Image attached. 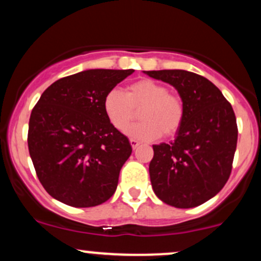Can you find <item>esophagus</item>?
Masks as SVG:
<instances>
[{"label":"esophagus","mask_w":261,"mask_h":261,"mask_svg":"<svg viewBox=\"0 0 261 261\" xmlns=\"http://www.w3.org/2000/svg\"><path fill=\"white\" fill-rule=\"evenodd\" d=\"M130 145H131V147H133V149H136L140 146V142H139V141L135 140V139H131L130 140Z\"/></svg>","instance_id":"34e87169"}]
</instances>
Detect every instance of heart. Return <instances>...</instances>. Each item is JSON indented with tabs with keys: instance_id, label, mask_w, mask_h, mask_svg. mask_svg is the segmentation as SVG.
<instances>
[{
	"instance_id": "1",
	"label": "heart",
	"mask_w": 261,
	"mask_h": 261,
	"mask_svg": "<svg viewBox=\"0 0 261 261\" xmlns=\"http://www.w3.org/2000/svg\"><path fill=\"white\" fill-rule=\"evenodd\" d=\"M103 109L108 120L122 130L139 112V122L130 125L124 133L140 141L157 140L163 135L170 137L178 133L184 120V103L168 87L154 80L143 79L126 87L125 94L112 89L106 94Z\"/></svg>"
}]
</instances>
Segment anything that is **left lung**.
Returning a JSON list of instances; mask_svg holds the SVG:
<instances>
[{"instance_id": "left-lung-1", "label": "left lung", "mask_w": 261, "mask_h": 261, "mask_svg": "<svg viewBox=\"0 0 261 261\" xmlns=\"http://www.w3.org/2000/svg\"><path fill=\"white\" fill-rule=\"evenodd\" d=\"M169 83L184 103L173 142L153 145L149 178L167 205L191 208L212 199L228 180L238 128L232 106L211 81L184 70L143 71Z\"/></svg>"}]
</instances>
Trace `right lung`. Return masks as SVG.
<instances>
[{
    "label": "right lung",
    "mask_w": 261,
    "mask_h": 261,
    "mask_svg": "<svg viewBox=\"0 0 261 261\" xmlns=\"http://www.w3.org/2000/svg\"><path fill=\"white\" fill-rule=\"evenodd\" d=\"M134 70L81 71L45 89L29 119L35 172L54 199L73 207L106 202L133 147L108 120L106 94Z\"/></svg>",
    "instance_id": "1"
}]
</instances>
